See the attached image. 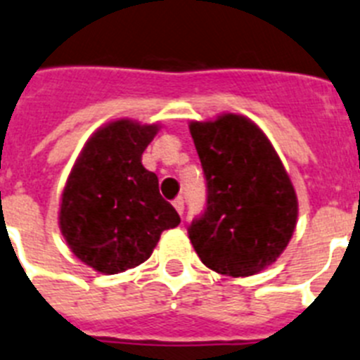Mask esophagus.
<instances>
[{
	"label": "esophagus",
	"instance_id": "esophagus-1",
	"mask_svg": "<svg viewBox=\"0 0 360 360\" xmlns=\"http://www.w3.org/2000/svg\"><path fill=\"white\" fill-rule=\"evenodd\" d=\"M174 208H176V210L179 212V214H183V212H184V199H183V195H179V198L174 199Z\"/></svg>",
	"mask_w": 360,
	"mask_h": 360
}]
</instances>
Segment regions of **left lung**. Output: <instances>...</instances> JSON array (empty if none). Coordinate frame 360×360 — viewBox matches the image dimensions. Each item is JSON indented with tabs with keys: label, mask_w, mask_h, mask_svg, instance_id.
<instances>
[{
	"label": "left lung",
	"mask_w": 360,
	"mask_h": 360,
	"mask_svg": "<svg viewBox=\"0 0 360 360\" xmlns=\"http://www.w3.org/2000/svg\"><path fill=\"white\" fill-rule=\"evenodd\" d=\"M206 181V206L188 224L202 264L248 277L283 254L297 223V198L283 162L261 128L224 114L192 123Z\"/></svg>",
	"instance_id": "left-lung-1"
}]
</instances>
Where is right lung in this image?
Instances as JSON below:
<instances>
[{
  "label": "right lung",
  "instance_id": "1",
  "mask_svg": "<svg viewBox=\"0 0 360 360\" xmlns=\"http://www.w3.org/2000/svg\"><path fill=\"white\" fill-rule=\"evenodd\" d=\"M155 124L121 120L89 139L61 198L59 224L79 261L101 274H120L150 257L159 237L181 223L159 193L141 155Z\"/></svg>",
  "mask_w": 360,
  "mask_h": 360
}]
</instances>
